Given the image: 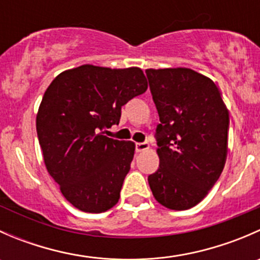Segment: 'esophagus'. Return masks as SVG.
Returning <instances> with one entry per match:
<instances>
[{"label": "esophagus", "mask_w": 260, "mask_h": 260, "mask_svg": "<svg viewBox=\"0 0 260 260\" xmlns=\"http://www.w3.org/2000/svg\"><path fill=\"white\" fill-rule=\"evenodd\" d=\"M148 148H149L148 142H138V143H136V151H137V152L146 151V149H148Z\"/></svg>", "instance_id": "34e87169"}]
</instances>
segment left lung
I'll list each match as a JSON object with an SVG mask.
<instances>
[{
    "label": "left lung",
    "instance_id": "obj_1",
    "mask_svg": "<svg viewBox=\"0 0 260 260\" xmlns=\"http://www.w3.org/2000/svg\"><path fill=\"white\" fill-rule=\"evenodd\" d=\"M159 115V167L148 176L154 199L172 210L198 205L221 175L229 112L215 83L187 68L147 69Z\"/></svg>",
    "mask_w": 260,
    "mask_h": 260
}]
</instances>
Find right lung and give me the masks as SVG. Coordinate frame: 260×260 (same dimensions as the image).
Returning <instances> with one entry per match:
<instances>
[{
  "mask_svg": "<svg viewBox=\"0 0 260 260\" xmlns=\"http://www.w3.org/2000/svg\"><path fill=\"white\" fill-rule=\"evenodd\" d=\"M147 90L140 68L81 65L57 75L36 117L39 143L50 176L81 211L103 212L119 200L135 143L104 136L125 103Z\"/></svg>",
  "mask_w": 260,
  "mask_h": 260,
  "instance_id": "obj_1",
  "label": "right lung"
}]
</instances>
